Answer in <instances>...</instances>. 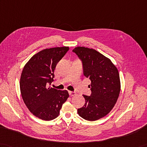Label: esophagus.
<instances>
[{
	"label": "esophagus",
	"mask_w": 147,
	"mask_h": 147,
	"mask_svg": "<svg viewBox=\"0 0 147 147\" xmlns=\"http://www.w3.org/2000/svg\"><path fill=\"white\" fill-rule=\"evenodd\" d=\"M69 94L71 96H75L76 95V92L74 91H69Z\"/></svg>",
	"instance_id": "1"
}]
</instances>
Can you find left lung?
Returning a JSON list of instances; mask_svg holds the SVG:
<instances>
[{"label":"left lung","mask_w":147,"mask_h":147,"mask_svg":"<svg viewBox=\"0 0 147 147\" xmlns=\"http://www.w3.org/2000/svg\"><path fill=\"white\" fill-rule=\"evenodd\" d=\"M81 61L83 74L91 80L90 96L83 95L85 104L78 109L81 117L95 121L104 117L114 107L120 92L117 68L111 60L97 51L85 47L73 50Z\"/></svg>","instance_id":"1"}]
</instances>
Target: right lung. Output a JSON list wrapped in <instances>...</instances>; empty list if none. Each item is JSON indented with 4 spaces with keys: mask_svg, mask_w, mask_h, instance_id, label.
Returning <instances> with one entry per match:
<instances>
[{
    "mask_svg": "<svg viewBox=\"0 0 147 147\" xmlns=\"http://www.w3.org/2000/svg\"><path fill=\"white\" fill-rule=\"evenodd\" d=\"M69 47L46 49L34 55L24 67L20 90L24 102L32 113L41 120L57 118L69 94L50 85L54 81L57 64L69 50Z\"/></svg>",
    "mask_w": 147,
    "mask_h": 147,
    "instance_id": "right-lung-1",
    "label": "right lung"
}]
</instances>
